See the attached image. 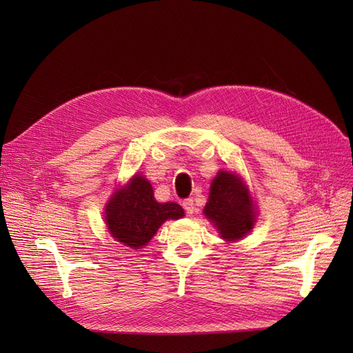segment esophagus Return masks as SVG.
<instances>
[{"instance_id":"34e87169","label":"esophagus","mask_w":353,"mask_h":353,"mask_svg":"<svg viewBox=\"0 0 353 353\" xmlns=\"http://www.w3.org/2000/svg\"><path fill=\"white\" fill-rule=\"evenodd\" d=\"M183 208L185 209V212L187 213H193L194 212V200L193 199H185L184 201H183Z\"/></svg>"}]
</instances>
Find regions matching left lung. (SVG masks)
I'll return each instance as SVG.
<instances>
[{
  "instance_id": "left-lung-1",
  "label": "left lung",
  "mask_w": 353,
  "mask_h": 353,
  "mask_svg": "<svg viewBox=\"0 0 353 353\" xmlns=\"http://www.w3.org/2000/svg\"><path fill=\"white\" fill-rule=\"evenodd\" d=\"M203 212L227 241L243 239L254 223V206L248 188L237 175L223 170L213 178Z\"/></svg>"
}]
</instances>
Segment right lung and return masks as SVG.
Returning a JSON list of instances; mask_svg holds the SVG:
<instances>
[{"label": "right lung", "mask_w": 353, "mask_h": 353, "mask_svg": "<svg viewBox=\"0 0 353 353\" xmlns=\"http://www.w3.org/2000/svg\"><path fill=\"white\" fill-rule=\"evenodd\" d=\"M184 216V209L174 201L157 203L152 184L135 175L125 188L116 191L105 208V223L112 236L128 248L140 249L166 219Z\"/></svg>", "instance_id": "add662e5"}]
</instances>
